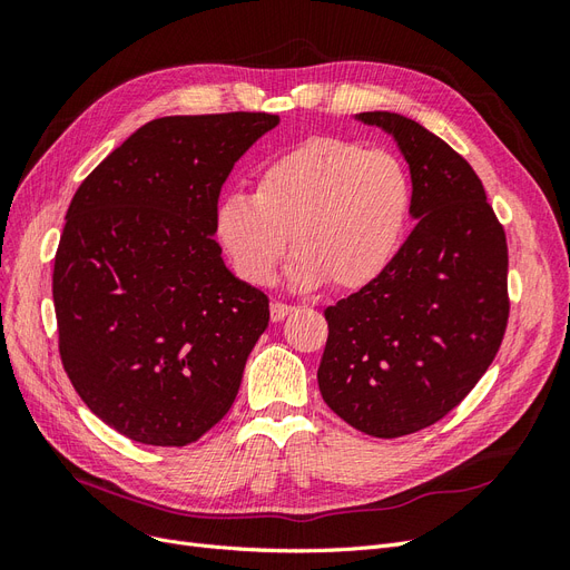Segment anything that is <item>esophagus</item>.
<instances>
[{
    "instance_id": "esophagus-1",
    "label": "esophagus",
    "mask_w": 570,
    "mask_h": 570,
    "mask_svg": "<svg viewBox=\"0 0 570 570\" xmlns=\"http://www.w3.org/2000/svg\"><path fill=\"white\" fill-rule=\"evenodd\" d=\"M292 312H295V306H292V304H285V302H273L271 304V318L273 321H283Z\"/></svg>"
}]
</instances>
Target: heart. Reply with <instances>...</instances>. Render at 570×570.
<instances>
[{"label":"heart","mask_w":570,"mask_h":570,"mask_svg":"<svg viewBox=\"0 0 570 570\" xmlns=\"http://www.w3.org/2000/svg\"><path fill=\"white\" fill-rule=\"evenodd\" d=\"M409 212L411 183L400 159L314 137L258 170L254 193L235 189L218 202L216 237L252 285L275 278L292 237V283L316 287L331 278L352 289L377 278L400 252Z\"/></svg>","instance_id":"1"}]
</instances>
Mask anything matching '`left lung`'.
<instances>
[{
    "label": "left lung",
    "instance_id": "1",
    "mask_svg": "<svg viewBox=\"0 0 570 570\" xmlns=\"http://www.w3.org/2000/svg\"><path fill=\"white\" fill-rule=\"evenodd\" d=\"M411 168L416 228L387 268L325 308L323 402L373 438L438 423L492 364L509 321L507 233L471 164L400 114L366 111Z\"/></svg>",
    "mask_w": 570,
    "mask_h": 570
}]
</instances>
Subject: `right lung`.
I'll use <instances>...</instances> for the list:
<instances>
[{"instance_id": "1", "label": "right lung", "mask_w": 570, "mask_h": 570, "mask_svg": "<svg viewBox=\"0 0 570 570\" xmlns=\"http://www.w3.org/2000/svg\"><path fill=\"white\" fill-rule=\"evenodd\" d=\"M278 116H164L78 187L55 256L61 364L88 409L135 442H197L230 411L268 297L226 268L220 187Z\"/></svg>"}]
</instances>
